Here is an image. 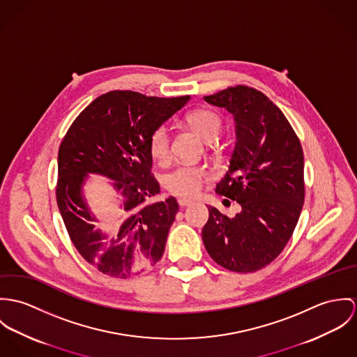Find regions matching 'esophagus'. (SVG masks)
Returning a JSON list of instances; mask_svg holds the SVG:
<instances>
[{
    "mask_svg": "<svg viewBox=\"0 0 357 357\" xmlns=\"http://www.w3.org/2000/svg\"><path fill=\"white\" fill-rule=\"evenodd\" d=\"M178 204H179V206H188V205H192V201L186 199V198H179Z\"/></svg>",
    "mask_w": 357,
    "mask_h": 357,
    "instance_id": "esophagus-1",
    "label": "esophagus"
}]
</instances>
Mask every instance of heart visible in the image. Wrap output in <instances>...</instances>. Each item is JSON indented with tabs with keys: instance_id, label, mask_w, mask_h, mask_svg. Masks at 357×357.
Wrapping results in <instances>:
<instances>
[{
	"instance_id": "heart-1",
	"label": "heart",
	"mask_w": 357,
	"mask_h": 357,
	"mask_svg": "<svg viewBox=\"0 0 357 357\" xmlns=\"http://www.w3.org/2000/svg\"><path fill=\"white\" fill-rule=\"evenodd\" d=\"M189 124L197 131L205 142H212L222 131V119L212 111L199 109L189 115ZM149 151L153 159L162 160L169 153V130L167 124H160L149 138ZM209 172L193 164H181L165 172L162 176L164 188L181 197H195L201 190L202 185L209 179Z\"/></svg>"
}]
</instances>
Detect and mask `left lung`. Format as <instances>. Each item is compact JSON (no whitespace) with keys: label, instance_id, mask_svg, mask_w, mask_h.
I'll return each instance as SVG.
<instances>
[{"label":"left lung","instance_id":"left-lung-1","mask_svg":"<svg viewBox=\"0 0 357 357\" xmlns=\"http://www.w3.org/2000/svg\"><path fill=\"white\" fill-rule=\"evenodd\" d=\"M204 100L236 121V146L215 192L237 201L227 218L215 206L202 229L209 256L234 273H255L286 246L304 204V155L282 111L261 91L236 86Z\"/></svg>","mask_w":357,"mask_h":357}]
</instances>
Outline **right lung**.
<instances>
[{
  "label": "right lung",
  "mask_w": 357,
  "mask_h": 357,
  "mask_svg": "<svg viewBox=\"0 0 357 357\" xmlns=\"http://www.w3.org/2000/svg\"><path fill=\"white\" fill-rule=\"evenodd\" d=\"M189 100L190 96L159 98L109 91L80 112L60 145L59 211L82 257L108 277L138 275L164 253L179 206L175 197L152 201L160 185L151 172L149 138ZM90 173L111 178L122 197L114 234L98 229V218L82 196Z\"/></svg>",
  "instance_id": "obj_1"
}]
</instances>
